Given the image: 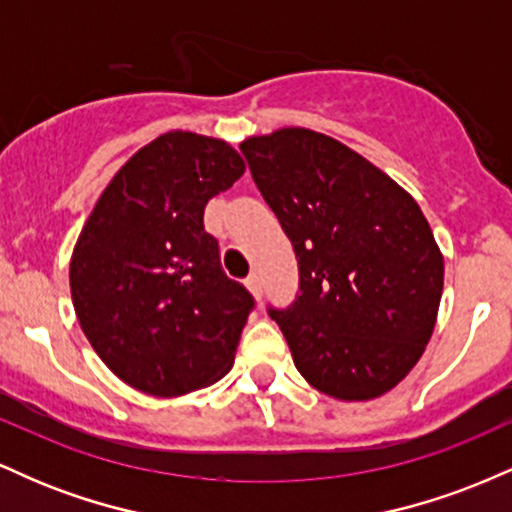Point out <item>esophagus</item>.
<instances>
[{"label": "esophagus", "mask_w": 512, "mask_h": 512, "mask_svg": "<svg viewBox=\"0 0 512 512\" xmlns=\"http://www.w3.org/2000/svg\"><path fill=\"white\" fill-rule=\"evenodd\" d=\"M245 284H248V289H250L252 296H255L257 301H260V298H262V281H260V276L250 274L248 279H245Z\"/></svg>", "instance_id": "esophagus-1"}]
</instances>
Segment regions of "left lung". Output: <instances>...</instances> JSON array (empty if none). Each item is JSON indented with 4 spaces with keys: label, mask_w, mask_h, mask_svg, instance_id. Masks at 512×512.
Returning a JSON list of instances; mask_svg holds the SVG:
<instances>
[{
    "label": "left lung",
    "mask_w": 512,
    "mask_h": 512,
    "mask_svg": "<svg viewBox=\"0 0 512 512\" xmlns=\"http://www.w3.org/2000/svg\"><path fill=\"white\" fill-rule=\"evenodd\" d=\"M289 236L301 293L269 308L298 373L322 395L366 402L407 378L436 327L443 255L404 187L305 127L240 144Z\"/></svg>",
    "instance_id": "1"
}]
</instances>
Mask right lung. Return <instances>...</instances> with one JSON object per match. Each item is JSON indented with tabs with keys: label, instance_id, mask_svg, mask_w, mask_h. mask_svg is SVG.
<instances>
[{
	"label": "right lung",
	"instance_id": "add662e5",
	"mask_svg": "<svg viewBox=\"0 0 512 512\" xmlns=\"http://www.w3.org/2000/svg\"><path fill=\"white\" fill-rule=\"evenodd\" d=\"M245 173L223 139L166 132L115 173L69 264L79 325L122 383L154 397L214 385L255 301L221 269L204 207Z\"/></svg>",
	"mask_w": 512,
	"mask_h": 512
}]
</instances>
